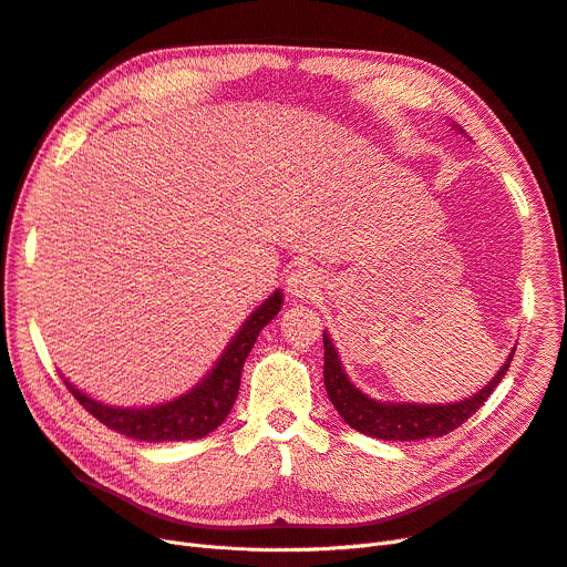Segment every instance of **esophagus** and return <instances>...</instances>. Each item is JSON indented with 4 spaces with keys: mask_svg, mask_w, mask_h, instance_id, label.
I'll use <instances>...</instances> for the list:
<instances>
[{
    "mask_svg": "<svg viewBox=\"0 0 567 567\" xmlns=\"http://www.w3.org/2000/svg\"><path fill=\"white\" fill-rule=\"evenodd\" d=\"M322 287V276L317 274L312 266H297L287 278V291L297 299H308L315 297V293Z\"/></svg>",
    "mask_w": 567,
    "mask_h": 567,
    "instance_id": "1",
    "label": "esophagus"
}]
</instances>
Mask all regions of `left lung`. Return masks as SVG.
I'll list each match as a JSON object with an SVG mask.
<instances>
[{"label": "left lung", "instance_id": "left-lung-1", "mask_svg": "<svg viewBox=\"0 0 567 567\" xmlns=\"http://www.w3.org/2000/svg\"><path fill=\"white\" fill-rule=\"evenodd\" d=\"M514 350L509 352L498 375H494V380L477 393H473L471 399H463L458 403H447V405L382 403V401L368 399L365 393H361L350 382V378L344 375L333 342L324 331V386L338 414L354 431L363 435L380 437V440H399V442L440 437L458 429L465 420H471V416L482 408V403L491 396V393H494V389L505 378Z\"/></svg>", "mask_w": 567, "mask_h": 567}]
</instances>
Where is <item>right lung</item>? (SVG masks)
Masks as SVG:
<instances>
[{
	"label": "right lung",
	"instance_id": "right-lung-1",
	"mask_svg": "<svg viewBox=\"0 0 567 567\" xmlns=\"http://www.w3.org/2000/svg\"><path fill=\"white\" fill-rule=\"evenodd\" d=\"M282 306V291L270 297L243 322L238 333L227 344L225 354L217 359L213 371L176 401L153 408H111L85 396L69 380L66 389L94 420H100L115 433L145 442H171V440H196L213 433L227 420L240 389V371L248 359L259 331L278 315Z\"/></svg>",
	"mask_w": 567,
	"mask_h": 567
}]
</instances>
